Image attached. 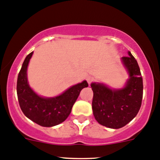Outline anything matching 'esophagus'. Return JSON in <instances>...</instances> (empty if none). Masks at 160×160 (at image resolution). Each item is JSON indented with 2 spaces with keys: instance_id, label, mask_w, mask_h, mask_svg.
I'll list each match as a JSON object with an SVG mask.
<instances>
[{
  "instance_id": "esophagus-1",
  "label": "esophagus",
  "mask_w": 160,
  "mask_h": 160,
  "mask_svg": "<svg viewBox=\"0 0 160 160\" xmlns=\"http://www.w3.org/2000/svg\"><path fill=\"white\" fill-rule=\"evenodd\" d=\"M87 81H88V83H89V84H91L93 81H94V78L93 77H91V76H88V77H87Z\"/></svg>"
}]
</instances>
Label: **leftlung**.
I'll return each instance as SVG.
<instances>
[{
	"label": "left lung",
	"instance_id": "left-lung-1",
	"mask_svg": "<svg viewBox=\"0 0 160 160\" xmlns=\"http://www.w3.org/2000/svg\"><path fill=\"white\" fill-rule=\"evenodd\" d=\"M129 56L122 58L130 74L126 87L112 90L102 83H91L94 95L92 109L95 119L102 126L113 129L124 127L138 112L143 96V80L137 60Z\"/></svg>",
	"mask_w": 160,
	"mask_h": 160
}]
</instances>
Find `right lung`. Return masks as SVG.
Segmentation results:
<instances>
[{"label": "right lung", "mask_w": 160, "mask_h": 160, "mask_svg": "<svg viewBox=\"0 0 160 160\" xmlns=\"http://www.w3.org/2000/svg\"><path fill=\"white\" fill-rule=\"evenodd\" d=\"M32 52L25 58L17 80V95L22 111L26 117L42 127H53L65 121L80 91L87 88L86 80L71 87L61 95L52 98H44L37 95L29 88L26 70Z\"/></svg>", "instance_id": "add662e5"}]
</instances>
